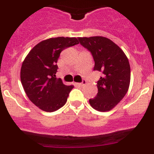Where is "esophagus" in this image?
Wrapping results in <instances>:
<instances>
[{
  "mask_svg": "<svg viewBox=\"0 0 154 154\" xmlns=\"http://www.w3.org/2000/svg\"><path fill=\"white\" fill-rule=\"evenodd\" d=\"M86 80H83V81L82 82V83H76V85H77V86H83L84 85H86Z\"/></svg>",
  "mask_w": 154,
  "mask_h": 154,
  "instance_id": "34e87169",
  "label": "esophagus"
}]
</instances>
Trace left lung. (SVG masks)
<instances>
[{
	"mask_svg": "<svg viewBox=\"0 0 154 154\" xmlns=\"http://www.w3.org/2000/svg\"><path fill=\"white\" fill-rule=\"evenodd\" d=\"M79 42L92 54L94 71L103 75L97 81L98 92L89 99L92 108L100 112L112 109L123 99L130 82L128 59L116 43L106 37H79Z\"/></svg>",
	"mask_w": 154,
	"mask_h": 154,
	"instance_id": "left-lung-1",
	"label": "left lung"
}]
</instances>
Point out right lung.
<instances>
[{
	"mask_svg": "<svg viewBox=\"0 0 154 154\" xmlns=\"http://www.w3.org/2000/svg\"><path fill=\"white\" fill-rule=\"evenodd\" d=\"M79 44L74 37H57L43 40L32 48L21 68V81L33 104L43 111L54 112L66 104L74 86L63 84L56 77L60 53Z\"/></svg>",
	"mask_w": 154,
	"mask_h": 154,
	"instance_id": "right-lung-1",
	"label": "right lung"
}]
</instances>
